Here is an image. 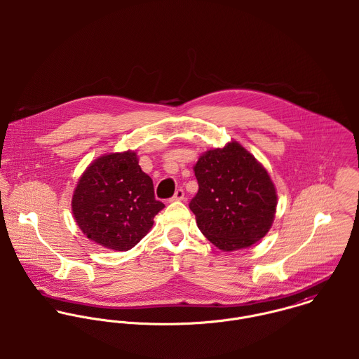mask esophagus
I'll list each match as a JSON object with an SVG mask.
<instances>
[{
  "instance_id": "esophagus-1",
  "label": "esophagus",
  "mask_w": 359,
  "mask_h": 359,
  "mask_svg": "<svg viewBox=\"0 0 359 359\" xmlns=\"http://www.w3.org/2000/svg\"><path fill=\"white\" fill-rule=\"evenodd\" d=\"M185 199V192H184V189H177L175 191V194H174V196L171 198V201L172 202H181V201H184Z\"/></svg>"
}]
</instances>
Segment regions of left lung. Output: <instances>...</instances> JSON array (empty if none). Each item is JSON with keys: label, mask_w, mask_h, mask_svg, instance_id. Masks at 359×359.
<instances>
[{"label": "left lung", "mask_w": 359, "mask_h": 359, "mask_svg": "<svg viewBox=\"0 0 359 359\" xmlns=\"http://www.w3.org/2000/svg\"><path fill=\"white\" fill-rule=\"evenodd\" d=\"M189 208L205 238L224 252L250 248L272 226L278 196L268 171L236 141L207 151L194 167Z\"/></svg>", "instance_id": "8db88e82"}]
</instances>
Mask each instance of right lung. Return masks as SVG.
Here are the masks:
<instances>
[{
    "instance_id": "obj_1",
    "label": "right lung",
    "mask_w": 359,
    "mask_h": 359,
    "mask_svg": "<svg viewBox=\"0 0 359 359\" xmlns=\"http://www.w3.org/2000/svg\"><path fill=\"white\" fill-rule=\"evenodd\" d=\"M164 205L135 152L103 154L80 177L72 199L79 228L93 242L116 252L133 249L152 228Z\"/></svg>"
}]
</instances>
